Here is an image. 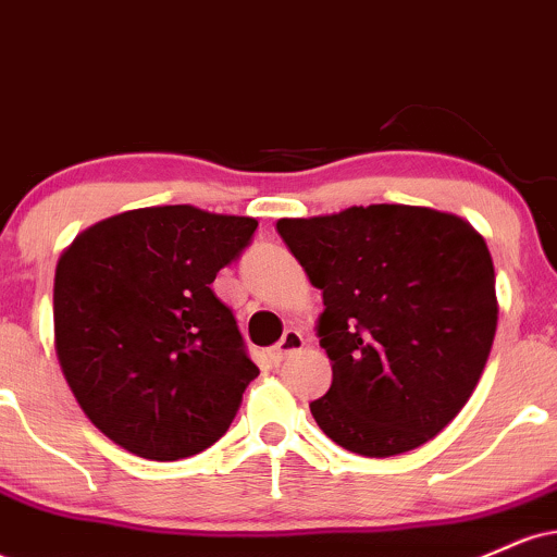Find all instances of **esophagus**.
Segmentation results:
<instances>
[{"mask_svg": "<svg viewBox=\"0 0 557 557\" xmlns=\"http://www.w3.org/2000/svg\"><path fill=\"white\" fill-rule=\"evenodd\" d=\"M304 345H306V341H304V335H300L298 330H287L285 335H283V341H280L272 348V361L274 363L285 361L287 356H293V354H296V350L304 348Z\"/></svg>", "mask_w": 557, "mask_h": 557, "instance_id": "34e87169", "label": "esophagus"}]
</instances>
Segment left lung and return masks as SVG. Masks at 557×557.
<instances>
[{
	"mask_svg": "<svg viewBox=\"0 0 557 557\" xmlns=\"http://www.w3.org/2000/svg\"><path fill=\"white\" fill-rule=\"evenodd\" d=\"M322 290L327 395L311 403L332 443L367 458L424 445L474 393L497 330L495 267L456 214L406 203L280 220Z\"/></svg>",
	"mask_w": 557,
	"mask_h": 557,
	"instance_id": "obj_1",
	"label": "left lung"
}]
</instances>
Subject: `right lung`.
I'll list each match as a JSON object with an SVG mask.
<instances>
[{
  "mask_svg": "<svg viewBox=\"0 0 557 557\" xmlns=\"http://www.w3.org/2000/svg\"><path fill=\"white\" fill-rule=\"evenodd\" d=\"M257 225L188 203L133 209L83 230L57 261V359L112 443L177 461L233 424L259 369L212 283Z\"/></svg>",
  "mask_w": 557,
  "mask_h": 557,
  "instance_id": "add662e5",
  "label": "right lung"
}]
</instances>
